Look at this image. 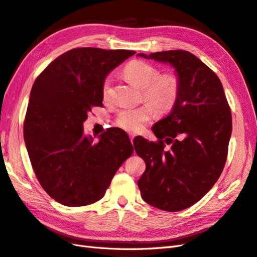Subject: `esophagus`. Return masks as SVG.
I'll return each instance as SVG.
<instances>
[{"label":"esophagus","mask_w":257,"mask_h":257,"mask_svg":"<svg viewBox=\"0 0 257 257\" xmlns=\"http://www.w3.org/2000/svg\"><path fill=\"white\" fill-rule=\"evenodd\" d=\"M135 135H130V141H131V143H134V139H135Z\"/></svg>","instance_id":"1"}]
</instances>
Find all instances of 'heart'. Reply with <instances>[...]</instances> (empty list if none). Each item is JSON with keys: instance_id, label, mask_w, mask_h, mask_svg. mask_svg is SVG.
Listing matches in <instances>:
<instances>
[{"instance_id": "obj_1", "label": "heart", "mask_w": 257, "mask_h": 257, "mask_svg": "<svg viewBox=\"0 0 257 257\" xmlns=\"http://www.w3.org/2000/svg\"><path fill=\"white\" fill-rule=\"evenodd\" d=\"M124 78L142 89L143 100L149 104L136 108H124L117 114L115 124L129 133H139L155 115L165 114L178 100L180 92L179 79L174 74H160L155 66L143 61H133L124 66ZM102 95L105 101L111 97V81L105 78L102 83ZM151 105H150L149 104Z\"/></svg>"}]
</instances>
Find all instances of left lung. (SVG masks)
<instances>
[{
  "label": "left lung",
  "instance_id": "1",
  "mask_svg": "<svg viewBox=\"0 0 257 257\" xmlns=\"http://www.w3.org/2000/svg\"><path fill=\"white\" fill-rule=\"evenodd\" d=\"M138 56L172 65L180 82L170 114L152 127L159 141L141 137L134 144L147 165L138 180L142 199L162 210L178 212L199 202L218 180L227 160L231 111L219 78L190 52Z\"/></svg>",
  "mask_w": 257,
  "mask_h": 257
}]
</instances>
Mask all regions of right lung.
Segmentation results:
<instances>
[{"instance_id":"right-lung-1","label":"right lung","mask_w":257,"mask_h":257,"mask_svg":"<svg viewBox=\"0 0 257 257\" xmlns=\"http://www.w3.org/2000/svg\"><path fill=\"white\" fill-rule=\"evenodd\" d=\"M128 50L77 48L58 56L32 85L24 139L32 168L52 199L84 206L104 196L121 164L134 153L127 134L110 128L98 142L83 135L93 106H102V83L129 56Z\"/></svg>"}]
</instances>
